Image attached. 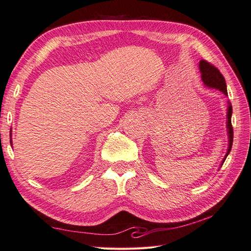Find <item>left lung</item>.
Returning <instances> with one entry per match:
<instances>
[{
    "label": "left lung",
    "instance_id": "1",
    "mask_svg": "<svg viewBox=\"0 0 251 251\" xmlns=\"http://www.w3.org/2000/svg\"><path fill=\"white\" fill-rule=\"evenodd\" d=\"M199 69L201 72V78L204 82V85L208 88H214L219 91H221L223 94L227 96V88H226V82L223 75L221 74L215 66H212L208 62L204 59H201L199 63ZM231 114H232V107L230 102L228 101V108H227V121H226V126H227V133H228V150H227V153L225 157L223 158V161L221 163V166L223 165L224 161L226 160L227 156L230 153V150L232 147V141H233V128L231 126Z\"/></svg>",
    "mask_w": 251,
    "mask_h": 251
}]
</instances>
